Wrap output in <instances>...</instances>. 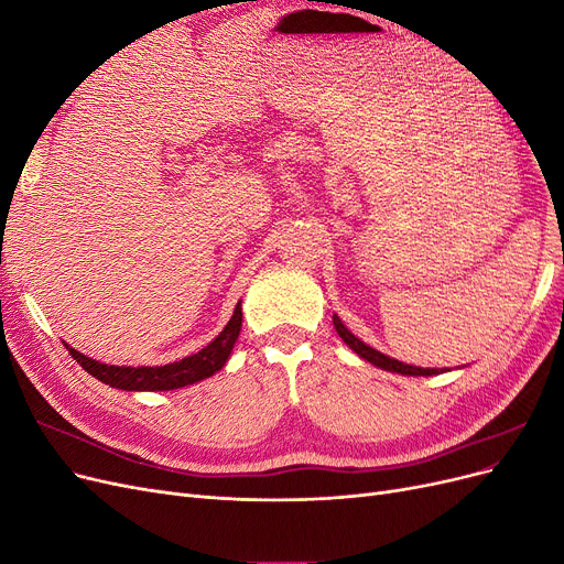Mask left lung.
<instances>
[{
	"label": "left lung",
	"mask_w": 564,
	"mask_h": 564,
	"mask_svg": "<svg viewBox=\"0 0 564 564\" xmlns=\"http://www.w3.org/2000/svg\"><path fill=\"white\" fill-rule=\"evenodd\" d=\"M334 327H336L338 336L344 338L346 344H348L357 355L365 357L367 362L377 365V367H381V369L398 371V373H406V377H433V373H440L437 369H421V367L404 365V362L392 360V357H388V355H383V352H379V350H373L371 346H367V344H365V340H360V338H357L355 334H350V332L344 327V322H340L336 315H334Z\"/></svg>",
	"instance_id": "left-lung-1"
}]
</instances>
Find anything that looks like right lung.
<instances>
[{"instance_id":"obj_1","label":"right lung","mask_w":564,"mask_h":564,"mask_svg":"<svg viewBox=\"0 0 564 564\" xmlns=\"http://www.w3.org/2000/svg\"><path fill=\"white\" fill-rule=\"evenodd\" d=\"M242 327V305L237 303V308L226 324V329L220 332L207 348H202L199 352L183 357L178 362L172 365H162V367H115V365H104L96 362L91 357L77 352L65 344V348L70 350V355L82 365V369H87V373L96 377L98 381H104L106 386L119 388V390H176L183 386H193L202 379H209L218 369H224L226 360L232 352V346L237 336H240Z\"/></svg>"}]
</instances>
